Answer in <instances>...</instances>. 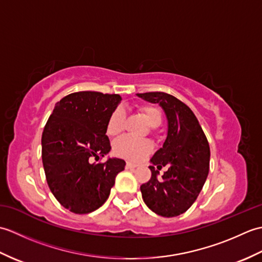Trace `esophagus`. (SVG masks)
Wrapping results in <instances>:
<instances>
[{
	"instance_id": "34e87169",
	"label": "esophagus",
	"mask_w": 262,
	"mask_h": 262,
	"mask_svg": "<svg viewBox=\"0 0 262 262\" xmlns=\"http://www.w3.org/2000/svg\"><path fill=\"white\" fill-rule=\"evenodd\" d=\"M126 166H127L128 169H135V168H137L138 164L133 163V162H127V163H126Z\"/></svg>"
}]
</instances>
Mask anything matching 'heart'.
Segmentation results:
<instances>
[{"instance_id": "b5f03b06", "label": "heart", "mask_w": 262, "mask_h": 262, "mask_svg": "<svg viewBox=\"0 0 262 262\" xmlns=\"http://www.w3.org/2000/svg\"><path fill=\"white\" fill-rule=\"evenodd\" d=\"M140 113L144 118L146 119L151 126L160 125L162 120V114L161 110L152 104H143L140 108ZM125 128V113L120 108L115 109L109 116L107 121V134L109 136H117L124 130ZM153 145L147 140H138L130 136H122L118 138L114 144L115 153L127 160L141 161L152 152Z\"/></svg>"}]
</instances>
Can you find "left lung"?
<instances>
[{
  "instance_id": "1",
  "label": "left lung",
  "mask_w": 262,
  "mask_h": 262,
  "mask_svg": "<svg viewBox=\"0 0 262 262\" xmlns=\"http://www.w3.org/2000/svg\"><path fill=\"white\" fill-rule=\"evenodd\" d=\"M146 101L159 103L168 118V136L151 162L161 170L168 165L162 179L153 165L151 179L141 186L147 207L163 217L185 213L197 199L209 171V144L192 110L165 92L138 93Z\"/></svg>"
}]
</instances>
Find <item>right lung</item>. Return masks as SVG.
I'll use <instances>...</instances> for the list:
<instances>
[{
  "instance_id": "1",
  "label": "right lung",
  "mask_w": 262,
  "mask_h": 262,
  "mask_svg": "<svg viewBox=\"0 0 262 262\" xmlns=\"http://www.w3.org/2000/svg\"><path fill=\"white\" fill-rule=\"evenodd\" d=\"M119 94L71 93L56 103L41 136V159L48 187L58 203L75 214L98 209L108 199L121 159L101 160L111 149L107 121Z\"/></svg>"
}]
</instances>
